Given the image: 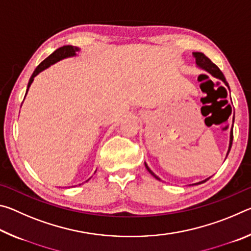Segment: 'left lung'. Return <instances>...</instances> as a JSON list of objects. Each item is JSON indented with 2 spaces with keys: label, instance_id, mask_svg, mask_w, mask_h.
<instances>
[{
  "label": "left lung",
  "instance_id": "left-lung-1",
  "mask_svg": "<svg viewBox=\"0 0 251 251\" xmlns=\"http://www.w3.org/2000/svg\"><path fill=\"white\" fill-rule=\"evenodd\" d=\"M193 55L195 56V58H196V63H197V65L201 67V69H202V70H205L206 72H208V73L209 74H211L212 76H214V77H216V78H219V79H222L223 82L227 85L228 86V83L226 82V78H225V76H224V74H223V72L220 71L219 69H218V66L217 65H215L214 63H212L209 58H208L205 54H202V53H201V52H195V53H193ZM229 87V86H228ZM232 139H233V134H232V130L230 131V141H229V148H228V152H227V155L229 154V151H230V148H231V145H232ZM145 166H146V168H147V171L150 172L152 176H154L156 179H159L158 177H157L154 173H152L151 169H150V167L147 166V164L145 163ZM210 178V177H209ZM209 178H207V179H205V180H202V181H199V182H197V184H194V185H199V184H202V182H205V181H207L208 179H209ZM160 180V179H159Z\"/></svg>",
  "mask_w": 251,
  "mask_h": 251
}]
</instances>
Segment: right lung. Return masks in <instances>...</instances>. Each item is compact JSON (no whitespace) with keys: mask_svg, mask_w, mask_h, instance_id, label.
Segmentation results:
<instances>
[{"mask_svg":"<svg viewBox=\"0 0 251 251\" xmlns=\"http://www.w3.org/2000/svg\"><path fill=\"white\" fill-rule=\"evenodd\" d=\"M79 49L76 48V46H72V45H65V46H62V48L57 49L56 50H54V52L50 55L49 57H46L43 62L41 63V64L36 67L35 71L33 72V74L31 76V78L28 80V84H27V91L29 86H31L32 82L34 80V77L35 76L41 73L42 71H44L45 69H48L49 66L53 65L54 63H56L58 61H61L63 58H66V57H71V56H75L76 52H78ZM26 91V93H27Z\"/></svg>","mask_w":251,"mask_h":251,"instance_id":"obj_1","label":"right lung"}]
</instances>
